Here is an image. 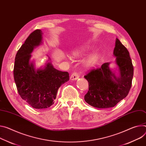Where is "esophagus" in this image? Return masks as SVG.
<instances>
[{
    "label": "esophagus",
    "mask_w": 146,
    "mask_h": 146,
    "mask_svg": "<svg viewBox=\"0 0 146 146\" xmlns=\"http://www.w3.org/2000/svg\"><path fill=\"white\" fill-rule=\"evenodd\" d=\"M78 77H79V76H78V73H77L76 72H73L72 74V75L70 77V80H76L77 78H78Z\"/></svg>",
    "instance_id": "obj_1"
}]
</instances>
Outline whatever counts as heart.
I'll list each match as a JSON object with an SVG mask.
<instances>
[{
  "instance_id": "1",
  "label": "heart",
  "mask_w": 146,
  "mask_h": 146,
  "mask_svg": "<svg viewBox=\"0 0 146 146\" xmlns=\"http://www.w3.org/2000/svg\"><path fill=\"white\" fill-rule=\"evenodd\" d=\"M82 52H83L82 49H77L74 50L72 52V54H73V55L74 56L77 57L78 56H80L82 54ZM97 59H98L97 55V54H94V55H92V56H91L88 58V59L86 61V64L88 66H92V65H94L96 63Z\"/></svg>"
}]
</instances>
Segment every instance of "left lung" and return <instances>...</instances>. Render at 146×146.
<instances>
[{
    "mask_svg": "<svg viewBox=\"0 0 146 146\" xmlns=\"http://www.w3.org/2000/svg\"><path fill=\"white\" fill-rule=\"evenodd\" d=\"M113 55L119 68V76H116L110 69V63L102 64L100 68L91 70L84 76L88 82V91L85 101L98 108L113 107L128 94L131 87L133 66L129 52L117 38Z\"/></svg>",
    "mask_w": 146,
    "mask_h": 146,
    "instance_id": "left-lung-1",
    "label": "left lung"
}]
</instances>
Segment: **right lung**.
Listing matches in <instances>:
<instances>
[{"mask_svg":"<svg viewBox=\"0 0 146 146\" xmlns=\"http://www.w3.org/2000/svg\"><path fill=\"white\" fill-rule=\"evenodd\" d=\"M42 33L34 31L19 49L14 65L15 82L23 100L34 108L41 110L54 104L59 88L69 80V74L54 68L50 62L36 69L30 62L34 49L42 43Z\"/></svg>","mask_w":146,"mask_h":146,"instance_id":"right-lung-1","label":"right lung"}]
</instances>
